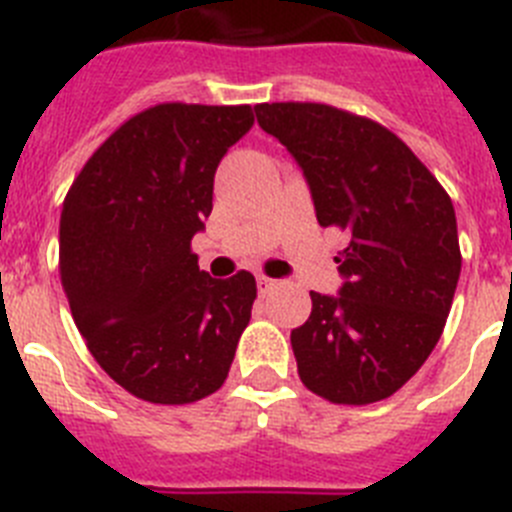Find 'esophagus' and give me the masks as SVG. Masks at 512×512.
<instances>
[{"label": "esophagus", "instance_id": "34e87169", "mask_svg": "<svg viewBox=\"0 0 512 512\" xmlns=\"http://www.w3.org/2000/svg\"><path fill=\"white\" fill-rule=\"evenodd\" d=\"M256 281H259V292L261 294H269V292H274L276 287H279V281L269 279V276H259V279H256Z\"/></svg>", "mask_w": 512, "mask_h": 512}]
</instances>
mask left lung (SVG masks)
<instances>
[{
    "label": "left lung",
    "instance_id": "left-lung-1",
    "mask_svg": "<svg viewBox=\"0 0 512 512\" xmlns=\"http://www.w3.org/2000/svg\"><path fill=\"white\" fill-rule=\"evenodd\" d=\"M259 126L302 167L322 228L348 233L337 297L309 292L292 330L299 378L342 406L393 396L442 337L462 269L452 198L378 121L327 103H259Z\"/></svg>",
    "mask_w": 512,
    "mask_h": 512
}]
</instances>
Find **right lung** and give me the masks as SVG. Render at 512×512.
<instances>
[{"label": "right lung", "instance_id": "add662e5", "mask_svg": "<svg viewBox=\"0 0 512 512\" xmlns=\"http://www.w3.org/2000/svg\"><path fill=\"white\" fill-rule=\"evenodd\" d=\"M251 106L157 103L119 126L70 185L60 281L96 363L131 396L182 406L218 391L251 320L256 279H210L192 236Z\"/></svg>", "mask_w": 512, "mask_h": 512}]
</instances>
